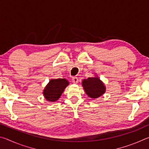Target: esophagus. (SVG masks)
Wrapping results in <instances>:
<instances>
[{
  "mask_svg": "<svg viewBox=\"0 0 149 149\" xmlns=\"http://www.w3.org/2000/svg\"><path fill=\"white\" fill-rule=\"evenodd\" d=\"M72 81V82L74 83V84H77L78 81H79V79H78V78L77 77H73Z\"/></svg>",
  "mask_w": 149,
  "mask_h": 149,
  "instance_id": "obj_1",
  "label": "esophagus"
}]
</instances>
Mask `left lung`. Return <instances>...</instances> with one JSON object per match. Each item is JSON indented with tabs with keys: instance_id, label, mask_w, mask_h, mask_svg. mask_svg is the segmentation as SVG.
Segmentation results:
<instances>
[{
	"instance_id": "obj_1",
	"label": "left lung",
	"mask_w": 149,
	"mask_h": 149,
	"mask_svg": "<svg viewBox=\"0 0 149 149\" xmlns=\"http://www.w3.org/2000/svg\"><path fill=\"white\" fill-rule=\"evenodd\" d=\"M81 83L85 93L91 99H97L101 97L106 92L105 85L97 75L84 79Z\"/></svg>"
}]
</instances>
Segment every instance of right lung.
<instances>
[{"instance_id": "obj_1", "label": "right lung", "mask_w": 149, "mask_h": 149, "mask_svg": "<svg viewBox=\"0 0 149 149\" xmlns=\"http://www.w3.org/2000/svg\"><path fill=\"white\" fill-rule=\"evenodd\" d=\"M68 85H69V81L64 78L51 79L45 87L42 94L47 101L56 102Z\"/></svg>"}]
</instances>
